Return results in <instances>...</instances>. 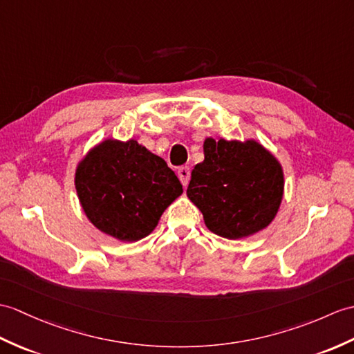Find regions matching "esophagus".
<instances>
[{"instance_id": "1", "label": "esophagus", "mask_w": 354, "mask_h": 354, "mask_svg": "<svg viewBox=\"0 0 354 354\" xmlns=\"http://www.w3.org/2000/svg\"><path fill=\"white\" fill-rule=\"evenodd\" d=\"M190 175H192V171H190V167H188V166H183V167L178 169L179 180H180V183H183L184 187L188 185V180H190Z\"/></svg>"}]
</instances>
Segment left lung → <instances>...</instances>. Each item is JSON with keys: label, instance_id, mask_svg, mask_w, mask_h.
<instances>
[{"label": "left lung", "instance_id": "1", "mask_svg": "<svg viewBox=\"0 0 354 354\" xmlns=\"http://www.w3.org/2000/svg\"><path fill=\"white\" fill-rule=\"evenodd\" d=\"M205 160L196 164L187 196L205 225L220 236L257 234L274 218L283 194L281 164L259 143L207 138Z\"/></svg>", "mask_w": 354, "mask_h": 354}]
</instances>
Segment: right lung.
<instances>
[{
  "instance_id": "1",
  "label": "right lung",
  "mask_w": 354,
  "mask_h": 354,
  "mask_svg": "<svg viewBox=\"0 0 354 354\" xmlns=\"http://www.w3.org/2000/svg\"><path fill=\"white\" fill-rule=\"evenodd\" d=\"M75 187L88 220L122 241L149 235L183 193L175 171L136 140H105L80 162Z\"/></svg>"
}]
</instances>
